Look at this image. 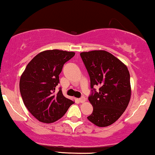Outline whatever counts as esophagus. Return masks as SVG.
<instances>
[{
  "label": "esophagus",
  "mask_w": 155,
  "mask_h": 155,
  "mask_svg": "<svg viewBox=\"0 0 155 155\" xmlns=\"http://www.w3.org/2000/svg\"><path fill=\"white\" fill-rule=\"evenodd\" d=\"M79 100L80 102H84L85 101H86V98H85L84 97H81V98H79V100Z\"/></svg>",
  "instance_id": "obj_1"
}]
</instances>
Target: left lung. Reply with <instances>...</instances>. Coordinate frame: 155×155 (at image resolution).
<instances>
[{
    "instance_id": "obj_1",
    "label": "left lung",
    "mask_w": 155,
    "mask_h": 155,
    "mask_svg": "<svg viewBox=\"0 0 155 155\" xmlns=\"http://www.w3.org/2000/svg\"><path fill=\"white\" fill-rule=\"evenodd\" d=\"M91 82L88 100L93 112L87 119L98 127H107L122 115L131 96L130 76L127 67L105 50L81 53ZM98 86L97 91L93 86Z\"/></svg>"
}]
</instances>
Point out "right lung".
Returning a JSON list of instances; mask_svg holds the SVG:
<instances>
[{"mask_svg":"<svg viewBox=\"0 0 155 155\" xmlns=\"http://www.w3.org/2000/svg\"><path fill=\"white\" fill-rule=\"evenodd\" d=\"M74 55V52L59 50L43 51L28 64L22 73L20 81L22 100L29 112L39 121L54 122L74 103L64 96L61 88L55 91L64 64Z\"/></svg>","mask_w":155,"mask_h":155,"instance_id":"right-lung-1","label":"right lung"}]
</instances>
